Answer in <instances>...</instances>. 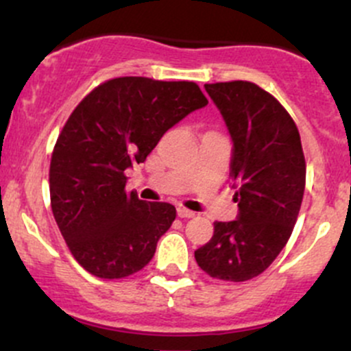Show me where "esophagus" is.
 I'll use <instances>...</instances> for the list:
<instances>
[{
    "label": "esophagus",
    "instance_id": "1",
    "mask_svg": "<svg viewBox=\"0 0 351 351\" xmlns=\"http://www.w3.org/2000/svg\"><path fill=\"white\" fill-rule=\"evenodd\" d=\"M178 217H182V219H192V217H195V212L189 210V208H185V207H180V208H178Z\"/></svg>",
    "mask_w": 351,
    "mask_h": 351
}]
</instances>
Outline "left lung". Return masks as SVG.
Returning <instances> with one entry per match:
<instances>
[{
  "instance_id": "obj_1",
  "label": "left lung",
  "mask_w": 351,
  "mask_h": 351,
  "mask_svg": "<svg viewBox=\"0 0 351 351\" xmlns=\"http://www.w3.org/2000/svg\"><path fill=\"white\" fill-rule=\"evenodd\" d=\"M234 143L231 178L239 217L214 222V236L195 251L212 278L246 282L263 274L297 222L306 159L299 129L284 105L250 81L205 84Z\"/></svg>"
}]
</instances>
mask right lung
Listing matches in <instances>:
<instances>
[{"mask_svg":"<svg viewBox=\"0 0 351 351\" xmlns=\"http://www.w3.org/2000/svg\"><path fill=\"white\" fill-rule=\"evenodd\" d=\"M207 104L193 81L123 76L98 84L73 110L52 151L49 190L59 231L84 270L113 280L149 263L176 208L127 192L125 169Z\"/></svg>","mask_w":351,"mask_h":351,"instance_id":"add662e5","label":"right lung"}]
</instances>
